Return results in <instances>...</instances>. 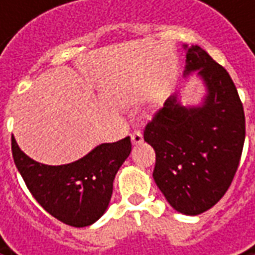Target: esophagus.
I'll return each instance as SVG.
<instances>
[{"mask_svg": "<svg viewBox=\"0 0 255 255\" xmlns=\"http://www.w3.org/2000/svg\"><path fill=\"white\" fill-rule=\"evenodd\" d=\"M143 142V134L140 132L132 133V143L133 144H140Z\"/></svg>", "mask_w": 255, "mask_h": 255, "instance_id": "obj_1", "label": "esophagus"}]
</instances>
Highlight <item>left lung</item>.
Listing matches in <instances>:
<instances>
[{
  "label": "left lung",
  "mask_w": 255,
  "mask_h": 255,
  "mask_svg": "<svg viewBox=\"0 0 255 255\" xmlns=\"http://www.w3.org/2000/svg\"><path fill=\"white\" fill-rule=\"evenodd\" d=\"M183 75L196 74L206 93L183 105L177 93L147 123L144 142L156 152L153 179L176 211L197 216L229 190L246 137L243 103L229 72L197 45H183Z\"/></svg>",
  "instance_id": "1"
}]
</instances>
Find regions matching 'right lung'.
Segmentation results:
<instances>
[{
	"mask_svg": "<svg viewBox=\"0 0 255 255\" xmlns=\"http://www.w3.org/2000/svg\"><path fill=\"white\" fill-rule=\"evenodd\" d=\"M132 152L130 137L102 143L79 160L61 166L35 162L12 137V157L25 184L45 210L72 227H86L108 210L113 180Z\"/></svg>",
	"mask_w": 255,
	"mask_h": 255,
	"instance_id": "add662e5",
	"label": "right lung"
}]
</instances>
